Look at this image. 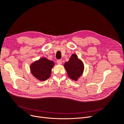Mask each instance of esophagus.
Segmentation results:
<instances>
[{"mask_svg": "<svg viewBox=\"0 0 124 124\" xmlns=\"http://www.w3.org/2000/svg\"><path fill=\"white\" fill-rule=\"evenodd\" d=\"M57 63L58 64H61L62 63V60H58L57 61Z\"/></svg>", "mask_w": 124, "mask_h": 124, "instance_id": "1", "label": "esophagus"}]
</instances>
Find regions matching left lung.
Returning a JSON list of instances; mask_svg holds the SVG:
<instances>
[{
  "label": "left lung",
  "instance_id": "left-lung-1",
  "mask_svg": "<svg viewBox=\"0 0 124 124\" xmlns=\"http://www.w3.org/2000/svg\"><path fill=\"white\" fill-rule=\"evenodd\" d=\"M69 77L74 81H77L84 71V64L80 59L78 58L76 54L71 55L69 61L64 64Z\"/></svg>",
  "mask_w": 124,
  "mask_h": 124
}]
</instances>
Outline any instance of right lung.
<instances>
[{"mask_svg":"<svg viewBox=\"0 0 124 124\" xmlns=\"http://www.w3.org/2000/svg\"><path fill=\"white\" fill-rule=\"evenodd\" d=\"M54 65L53 61L43 57L31 64V73L39 80L44 81L50 77L51 70Z\"/></svg>","mask_w":124,"mask_h":124,"instance_id":"1","label":"right lung"}]
</instances>
